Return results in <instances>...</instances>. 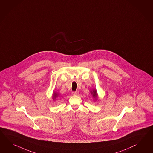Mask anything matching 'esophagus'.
<instances>
[{"instance_id":"esophagus-1","label":"esophagus","mask_w":153,"mask_h":153,"mask_svg":"<svg viewBox=\"0 0 153 153\" xmlns=\"http://www.w3.org/2000/svg\"><path fill=\"white\" fill-rule=\"evenodd\" d=\"M72 94L73 95H78V94H79V92H78V91H75V92H72Z\"/></svg>"}]
</instances>
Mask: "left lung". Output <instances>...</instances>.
<instances>
[{
    "label": "left lung",
    "instance_id": "8db88e82",
    "mask_svg": "<svg viewBox=\"0 0 153 153\" xmlns=\"http://www.w3.org/2000/svg\"><path fill=\"white\" fill-rule=\"evenodd\" d=\"M91 94H92V96H93V98H95V100L96 99L97 100V96H98L97 91L96 90H92V91H91Z\"/></svg>",
    "mask_w": 153,
    "mask_h": 153
}]
</instances>
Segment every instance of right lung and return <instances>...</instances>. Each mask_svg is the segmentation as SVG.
<instances>
[{"instance_id": "1", "label": "right lung", "mask_w": 153, "mask_h": 153, "mask_svg": "<svg viewBox=\"0 0 153 153\" xmlns=\"http://www.w3.org/2000/svg\"><path fill=\"white\" fill-rule=\"evenodd\" d=\"M53 94L52 98H53V100H55V98H56V97H57L59 96V94L56 93H53Z\"/></svg>"}]
</instances>
